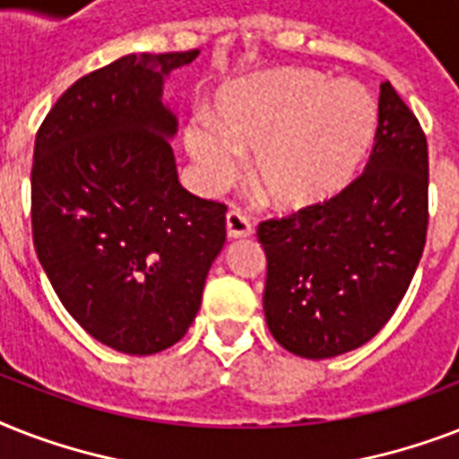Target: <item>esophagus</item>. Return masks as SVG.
I'll list each match as a JSON object with an SVG mask.
<instances>
[{
    "label": "esophagus",
    "mask_w": 459,
    "mask_h": 459,
    "mask_svg": "<svg viewBox=\"0 0 459 459\" xmlns=\"http://www.w3.org/2000/svg\"><path fill=\"white\" fill-rule=\"evenodd\" d=\"M226 233H229L230 240H236V238H247L252 236V223L247 221V216H243L240 212H229L226 214Z\"/></svg>",
    "instance_id": "34e87169"
}]
</instances>
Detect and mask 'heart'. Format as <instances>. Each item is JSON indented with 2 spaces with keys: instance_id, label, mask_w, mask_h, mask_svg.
Returning a JSON list of instances; mask_svg holds the SVG:
<instances>
[{
  "instance_id": "obj_1",
  "label": "heart",
  "mask_w": 459,
  "mask_h": 459,
  "mask_svg": "<svg viewBox=\"0 0 459 459\" xmlns=\"http://www.w3.org/2000/svg\"><path fill=\"white\" fill-rule=\"evenodd\" d=\"M219 121L197 114L183 145L195 183L214 195L236 180L243 150L252 173L281 209L331 200L362 169L377 138L378 111L367 88L314 68L283 66L230 82Z\"/></svg>"
}]
</instances>
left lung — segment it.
I'll list each match as a JSON object with an SVG mask.
<instances>
[{
  "label": "left lung",
  "mask_w": 459,
  "mask_h": 459,
  "mask_svg": "<svg viewBox=\"0 0 459 459\" xmlns=\"http://www.w3.org/2000/svg\"><path fill=\"white\" fill-rule=\"evenodd\" d=\"M427 193V138L391 82H381L377 143L362 176L324 204L259 223L264 316L279 345L326 359L385 326L424 252Z\"/></svg>",
  "instance_id": "8db88e82"
}]
</instances>
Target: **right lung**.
Returning a JSON list of instances; mask_svg holds the SVG:
<instances>
[{
    "label": "right lung",
    "mask_w": 459,
    "mask_h": 459,
    "mask_svg": "<svg viewBox=\"0 0 459 459\" xmlns=\"http://www.w3.org/2000/svg\"><path fill=\"white\" fill-rule=\"evenodd\" d=\"M197 54H126L82 75L35 138L39 264L66 312L126 355L161 352L186 335L226 243V207L178 183V124L161 97Z\"/></svg>",
    "instance_id": "add662e5"
}]
</instances>
